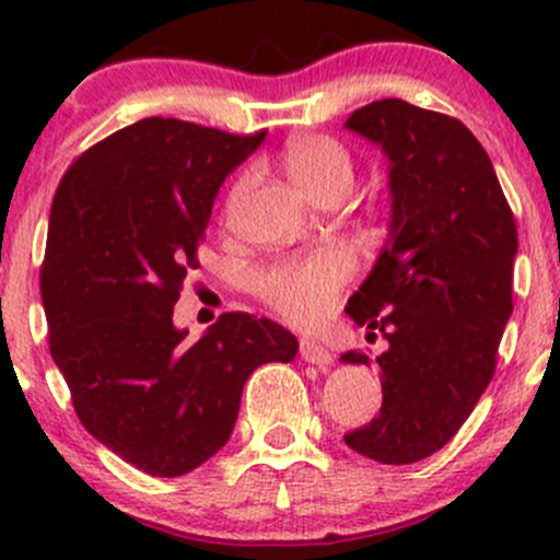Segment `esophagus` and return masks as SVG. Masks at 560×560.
I'll use <instances>...</instances> for the list:
<instances>
[{"label": "esophagus", "instance_id": "34e87169", "mask_svg": "<svg viewBox=\"0 0 560 560\" xmlns=\"http://www.w3.org/2000/svg\"><path fill=\"white\" fill-rule=\"evenodd\" d=\"M301 358L306 360V363L319 365V369H327V365L332 363L330 352H327L319 341H314V338H301Z\"/></svg>", "mask_w": 560, "mask_h": 560}]
</instances>
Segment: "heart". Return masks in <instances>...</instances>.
<instances>
[{"label":"heart","mask_w":560,"mask_h":560,"mask_svg":"<svg viewBox=\"0 0 560 560\" xmlns=\"http://www.w3.org/2000/svg\"><path fill=\"white\" fill-rule=\"evenodd\" d=\"M284 162L292 180L314 200L332 189H352V156L338 140L325 138V135H306V138L292 140L284 151ZM244 186L246 180L235 184L233 200H238ZM352 270V254L330 246L308 257H292L270 265L262 273H257L254 287L273 312L298 325H312L330 312L338 290L347 284Z\"/></svg>","instance_id":"obj_1"}]
</instances>
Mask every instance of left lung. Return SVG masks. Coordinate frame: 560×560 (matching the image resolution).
I'll return each mask as SVG.
<instances>
[{
	"label": "left lung",
	"mask_w": 560,
	"mask_h": 560,
	"mask_svg": "<svg viewBox=\"0 0 560 560\" xmlns=\"http://www.w3.org/2000/svg\"><path fill=\"white\" fill-rule=\"evenodd\" d=\"M389 160V230L347 314L389 347L376 358L380 417L343 442L404 466L442 450L495 371L512 316L517 228L493 162L460 121L376 100L343 124ZM343 363L369 354L347 352Z\"/></svg>",
	"instance_id": "1"
}]
</instances>
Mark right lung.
<instances>
[{
  "label": "right lung",
  "mask_w": 560,
  "mask_h": 560,
  "mask_svg": "<svg viewBox=\"0 0 560 560\" xmlns=\"http://www.w3.org/2000/svg\"><path fill=\"white\" fill-rule=\"evenodd\" d=\"M265 132L151 116L83 151L61 178L39 268L50 358L89 433L151 477H180L228 444L241 393L298 338L233 312L186 343L173 306L211 208Z\"/></svg>",
  "instance_id": "right-lung-1"
}]
</instances>
